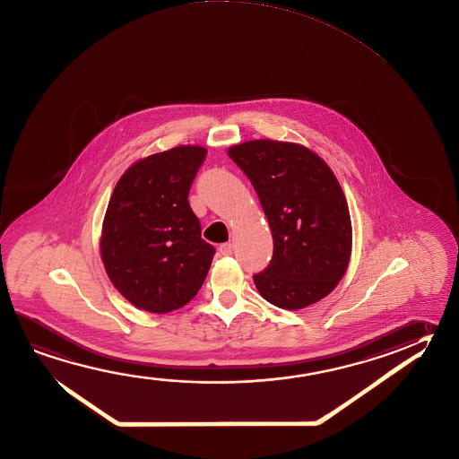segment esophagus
<instances>
[{
  "label": "esophagus",
  "mask_w": 459,
  "mask_h": 459,
  "mask_svg": "<svg viewBox=\"0 0 459 459\" xmlns=\"http://www.w3.org/2000/svg\"><path fill=\"white\" fill-rule=\"evenodd\" d=\"M232 243H222V245L219 247V253H221L222 256H230V255H232Z\"/></svg>",
  "instance_id": "1"
}]
</instances>
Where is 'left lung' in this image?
Wrapping results in <instances>:
<instances>
[{"instance_id":"obj_1","label":"left lung","mask_w":459,"mask_h":459,"mask_svg":"<svg viewBox=\"0 0 459 459\" xmlns=\"http://www.w3.org/2000/svg\"><path fill=\"white\" fill-rule=\"evenodd\" d=\"M229 156L255 186L273 232V259L253 275L261 297L283 309L317 303L351 256V219L337 178L306 146L253 140Z\"/></svg>"}]
</instances>
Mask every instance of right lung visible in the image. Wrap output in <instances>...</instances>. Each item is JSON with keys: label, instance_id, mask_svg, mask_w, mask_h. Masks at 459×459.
<instances>
[{"label": "right lung", "instance_id": "add662e5", "mask_svg": "<svg viewBox=\"0 0 459 459\" xmlns=\"http://www.w3.org/2000/svg\"><path fill=\"white\" fill-rule=\"evenodd\" d=\"M203 146H176L132 164L114 186L100 241L108 277L148 313H170L202 289L216 249L202 238L188 203L206 158Z\"/></svg>", "mask_w": 459, "mask_h": 459}]
</instances>
